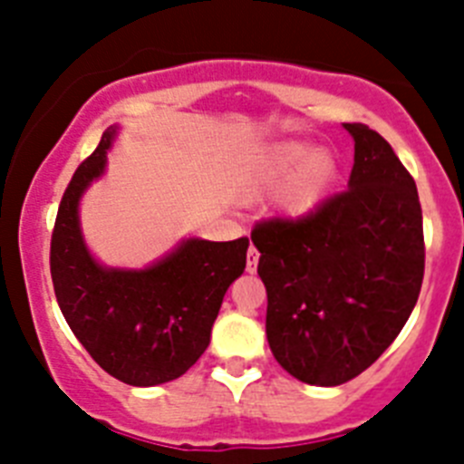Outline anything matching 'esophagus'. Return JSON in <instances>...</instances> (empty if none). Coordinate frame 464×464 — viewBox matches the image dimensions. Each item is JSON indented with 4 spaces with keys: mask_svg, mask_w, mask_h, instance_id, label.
<instances>
[{
    "mask_svg": "<svg viewBox=\"0 0 464 464\" xmlns=\"http://www.w3.org/2000/svg\"><path fill=\"white\" fill-rule=\"evenodd\" d=\"M257 262H260V253H257V248H248V256H246V272L253 274L257 269Z\"/></svg>",
    "mask_w": 464,
    "mask_h": 464,
    "instance_id": "esophagus-1",
    "label": "esophagus"
}]
</instances>
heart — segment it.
I'll use <instances>...</instances> for the list:
<instances>
[{"label": "heart", "instance_id": "heart-1", "mask_svg": "<svg viewBox=\"0 0 464 464\" xmlns=\"http://www.w3.org/2000/svg\"><path fill=\"white\" fill-rule=\"evenodd\" d=\"M337 176V158L330 150H315L314 143L288 139L272 143L253 158L241 183V197L251 202L285 182L278 211L288 220H304L327 202Z\"/></svg>", "mask_w": 464, "mask_h": 464}]
</instances>
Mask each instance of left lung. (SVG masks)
<instances>
[{
  "label": "left lung",
  "mask_w": 464,
  "mask_h": 464,
  "mask_svg": "<svg viewBox=\"0 0 464 464\" xmlns=\"http://www.w3.org/2000/svg\"><path fill=\"white\" fill-rule=\"evenodd\" d=\"M348 190L304 220L256 225L267 288V342L283 370L309 385H342L395 342L425 269L423 213L411 174L362 122Z\"/></svg>",
  "instance_id": "obj_1"
}]
</instances>
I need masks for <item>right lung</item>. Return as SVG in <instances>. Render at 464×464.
<instances>
[{
    "instance_id": "add662e5",
    "label": "right lung",
    "mask_w": 464,
    "mask_h": 464,
    "mask_svg": "<svg viewBox=\"0 0 464 464\" xmlns=\"http://www.w3.org/2000/svg\"><path fill=\"white\" fill-rule=\"evenodd\" d=\"M118 125L102 134L57 208L51 276L57 304L102 370L127 385L167 383L186 374L211 342L223 297L246 269L248 239H181L149 267H106L81 229V199L106 171Z\"/></svg>"
}]
</instances>
